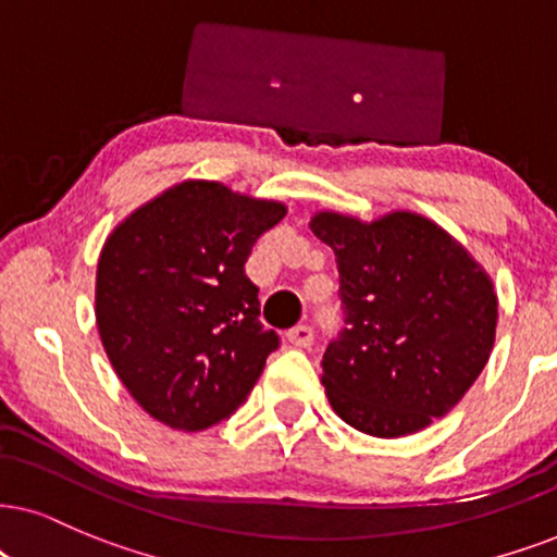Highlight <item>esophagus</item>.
<instances>
[{
	"mask_svg": "<svg viewBox=\"0 0 557 557\" xmlns=\"http://www.w3.org/2000/svg\"><path fill=\"white\" fill-rule=\"evenodd\" d=\"M287 339H290L293 347L298 349H306L313 344V329L308 326V323H298V326H293L287 331Z\"/></svg>",
	"mask_w": 557,
	"mask_h": 557,
	"instance_id": "obj_1",
	"label": "esophagus"
}]
</instances>
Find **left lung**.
<instances>
[{"instance_id":"obj_1","label":"left lung","mask_w":557,"mask_h":557,"mask_svg":"<svg viewBox=\"0 0 557 557\" xmlns=\"http://www.w3.org/2000/svg\"><path fill=\"white\" fill-rule=\"evenodd\" d=\"M311 231L336 255L347 323L321 362L331 408L383 440L445 417L494 349L498 300L483 267L408 210L372 223L315 213Z\"/></svg>"}]
</instances>
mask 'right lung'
Segmentation results:
<instances>
[{"instance_id":"right-lung-1","label":"right lung","mask_w":557,"mask_h":557,"mask_svg":"<svg viewBox=\"0 0 557 557\" xmlns=\"http://www.w3.org/2000/svg\"><path fill=\"white\" fill-rule=\"evenodd\" d=\"M283 218V202L189 180L140 206L104 242L95 290L102 347L161 424H221L280 347L259 321V287L244 264Z\"/></svg>"}]
</instances>
